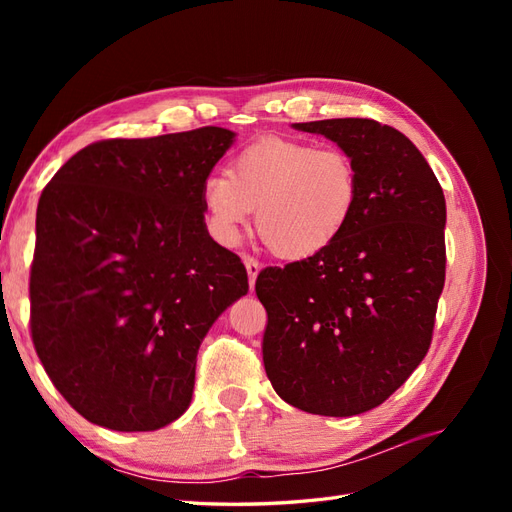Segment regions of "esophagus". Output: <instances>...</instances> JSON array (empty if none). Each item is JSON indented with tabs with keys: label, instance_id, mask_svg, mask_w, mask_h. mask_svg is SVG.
I'll return each mask as SVG.
<instances>
[{
	"label": "esophagus",
	"instance_id": "1",
	"mask_svg": "<svg viewBox=\"0 0 512 512\" xmlns=\"http://www.w3.org/2000/svg\"><path fill=\"white\" fill-rule=\"evenodd\" d=\"M243 265H245V269H247V277H250V288H254L256 275H258V271H260V262H258L256 258H252V256H243Z\"/></svg>",
	"mask_w": 512,
	"mask_h": 512
}]
</instances>
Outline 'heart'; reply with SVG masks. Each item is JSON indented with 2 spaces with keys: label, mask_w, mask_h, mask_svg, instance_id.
Returning <instances> with one entry per match:
<instances>
[{
  "label": "heart",
  "mask_w": 512,
  "mask_h": 512,
  "mask_svg": "<svg viewBox=\"0 0 512 512\" xmlns=\"http://www.w3.org/2000/svg\"><path fill=\"white\" fill-rule=\"evenodd\" d=\"M361 200V179L350 153L288 138H260L228 164V175L203 183L211 235L237 243L256 209V230L284 260H307L342 239Z\"/></svg>",
  "instance_id": "heart-1"
}]
</instances>
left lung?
<instances>
[{
    "label": "left lung",
    "instance_id": "1",
    "mask_svg": "<svg viewBox=\"0 0 512 512\" xmlns=\"http://www.w3.org/2000/svg\"><path fill=\"white\" fill-rule=\"evenodd\" d=\"M294 128L350 153L361 200L322 254L260 271L262 361L286 404L354 416L389 399L425 359L446 273V203L410 138L374 119Z\"/></svg>",
    "mask_w": 512,
    "mask_h": 512
}]
</instances>
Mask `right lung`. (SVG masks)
I'll return each instance as SVG.
<instances>
[{
	"instance_id": "right-lung-1",
	"label": "right lung",
	"mask_w": 512,
	"mask_h": 512,
	"mask_svg": "<svg viewBox=\"0 0 512 512\" xmlns=\"http://www.w3.org/2000/svg\"><path fill=\"white\" fill-rule=\"evenodd\" d=\"M226 128L91 143L42 190L29 273L34 348L68 404L115 431L188 410L211 324L247 294L205 224L203 183Z\"/></svg>"
}]
</instances>
